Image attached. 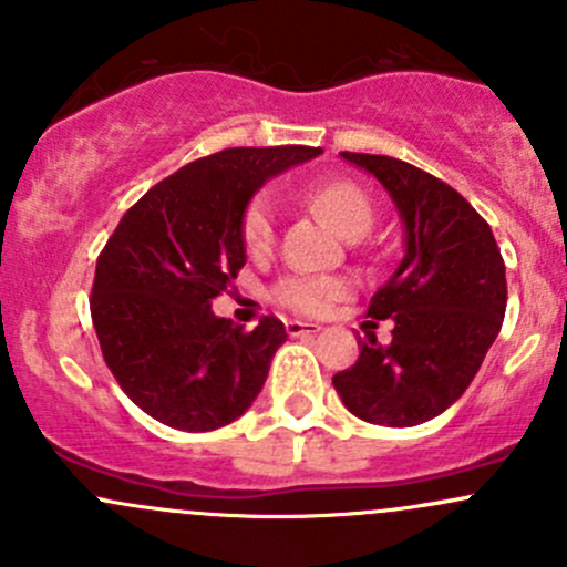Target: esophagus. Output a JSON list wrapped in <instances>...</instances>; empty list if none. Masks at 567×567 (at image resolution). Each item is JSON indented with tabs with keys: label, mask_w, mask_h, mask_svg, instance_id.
Returning <instances> with one entry per match:
<instances>
[{
	"label": "esophagus",
	"mask_w": 567,
	"mask_h": 567,
	"mask_svg": "<svg viewBox=\"0 0 567 567\" xmlns=\"http://www.w3.org/2000/svg\"><path fill=\"white\" fill-rule=\"evenodd\" d=\"M285 331L290 337H305V334H318L320 326L310 323V320H285Z\"/></svg>",
	"instance_id": "1"
}]
</instances>
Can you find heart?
Returning <instances> with one entry per match:
<instances>
[{
  "instance_id": "b5f03b06",
  "label": "heart",
  "mask_w": 567,
  "mask_h": 567,
  "mask_svg": "<svg viewBox=\"0 0 567 567\" xmlns=\"http://www.w3.org/2000/svg\"><path fill=\"white\" fill-rule=\"evenodd\" d=\"M307 205L318 210L334 230L342 236L357 238L370 230L375 219L373 203H370L368 192L351 181H329L312 186L305 192ZM274 230H277V214H274V203L260 194L247 205L241 219V241L244 249L251 257L268 255L274 247ZM351 293V279L346 277H305V274H293V277L279 279L274 288V299L288 310L301 312V316H320L329 310L334 301L346 299Z\"/></svg>"
}]
</instances>
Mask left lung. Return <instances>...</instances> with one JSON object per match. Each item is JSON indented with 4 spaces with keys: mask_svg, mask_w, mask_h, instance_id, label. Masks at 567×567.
Segmentation results:
<instances>
[{
    "mask_svg": "<svg viewBox=\"0 0 567 567\" xmlns=\"http://www.w3.org/2000/svg\"><path fill=\"white\" fill-rule=\"evenodd\" d=\"M340 156L390 192L405 255L368 307V316L394 320L392 342L370 334L331 384L359 420L420 425L466 392L494 346L507 305L505 260L488 221L453 186L392 156Z\"/></svg>",
    "mask_w": 567,
    "mask_h": 567,
    "instance_id": "obj_1",
    "label": "left lung"
}]
</instances>
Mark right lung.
Returning <instances> with one entry per match:
<instances>
[{
	"label": "right lung",
	"mask_w": 567,
	"mask_h": 567,
	"mask_svg": "<svg viewBox=\"0 0 567 567\" xmlns=\"http://www.w3.org/2000/svg\"><path fill=\"white\" fill-rule=\"evenodd\" d=\"M320 147H227L164 177L123 214L90 296L106 368L145 414L177 431L230 425L266 384L282 320L251 331L210 301L247 262L241 219L268 177Z\"/></svg>",
	"instance_id": "right-lung-1"
}]
</instances>
